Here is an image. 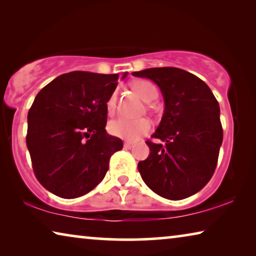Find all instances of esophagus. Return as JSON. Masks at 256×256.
Returning a JSON list of instances; mask_svg holds the SVG:
<instances>
[{
    "label": "esophagus",
    "mask_w": 256,
    "mask_h": 256,
    "mask_svg": "<svg viewBox=\"0 0 256 256\" xmlns=\"http://www.w3.org/2000/svg\"><path fill=\"white\" fill-rule=\"evenodd\" d=\"M133 147V144L132 142H125L124 144V148L125 149H131Z\"/></svg>",
    "instance_id": "1"
}]
</instances>
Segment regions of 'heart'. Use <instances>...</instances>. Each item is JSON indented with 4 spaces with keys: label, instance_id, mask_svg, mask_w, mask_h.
Masks as SVG:
<instances>
[{
    "label": "heart",
    "instance_id": "b5f03b06",
    "mask_svg": "<svg viewBox=\"0 0 256 256\" xmlns=\"http://www.w3.org/2000/svg\"><path fill=\"white\" fill-rule=\"evenodd\" d=\"M132 88L141 96V99L147 101V102L155 100L158 96L157 88L152 82H149V80H134L132 83ZM106 107L109 114H112L115 112L116 92L112 93L110 96H109ZM108 130L110 132V134H112L114 136L120 138V139L128 141H136L150 132L152 124H150V122L147 118L128 120L120 117V118L112 120L108 125Z\"/></svg>",
    "mask_w": 256,
    "mask_h": 256
}]
</instances>
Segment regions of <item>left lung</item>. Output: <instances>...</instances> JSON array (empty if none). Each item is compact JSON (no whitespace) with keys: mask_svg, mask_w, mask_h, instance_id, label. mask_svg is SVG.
I'll use <instances>...</instances> for the list:
<instances>
[{"mask_svg":"<svg viewBox=\"0 0 256 256\" xmlns=\"http://www.w3.org/2000/svg\"><path fill=\"white\" fill-rule=\"evenodd\" d=\"M133 76L155 82L165 108L152 138L147 160L138 164L141 178L154 192L171 200L192 196L216 171L223 140L220 106L204 80L176 67L148 68Z\"/></svg>","mask_w":256,"mask_h":256,"instance_id":"left-lung-1","label":"left lung"}]
</instances>
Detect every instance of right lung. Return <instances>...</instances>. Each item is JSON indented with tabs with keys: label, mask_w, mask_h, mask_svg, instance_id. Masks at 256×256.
I'll use <instances>...</instances> for the list:
<instances>
[{
	"label": "right lung",
	"mask_w": 256,
	"mask_h": 256,
	"mask_svg": "<svg viewBox=\"0 0 256 256\" xmlns=\"http://www.w3.org/2000/svg\"><path fill=\"white\" fill-rule=\"evenodd\" d=\"M117 80L118 74L70 72L36 96L26 144L36 178L56 196L72 200L90 192L106 176L112 154L123 148L104 128Z\"/></svg>",
	"instance_id": "obj_1"
}]
</instances>
